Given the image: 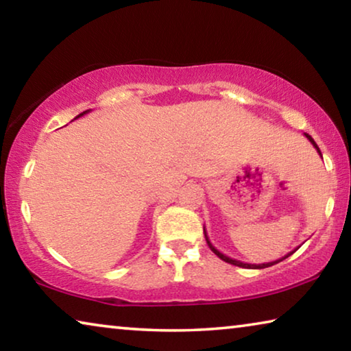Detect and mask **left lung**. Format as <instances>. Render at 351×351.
Masks as SVG:
<instances>
[{
    "label": "left lung",
    "mask_w": 351,
    "mask_h": 351,
    "mask_svg": "<svg viewBox=\"0 0 351 351\" xmlns=\"http://www.w3.org/2000/svg\"><path fill=\"white\" fill-rule=\"evenodd\" d=\"M304 134L306 136V139L311 142V144H313V147H314V148H316V150H317V153L320 154V158H322V153H320V150H319V147H317V144H316V142H314V139H313V138H311V136H310V134H308V133H304ZM204 237H206V241H207V245H209V247L212 249V252H213V254H215V255H218V257H219V258H221V260H224V261H226V263H230V265H234V266H240V268H247V269H263V268H269V266H272V265H277V263H278V261H282V260H285V258H288L291 254H294V252H295V249H294V251H291V252H288L287 255H285V257H282V258H278V260H274V261H269V263H260V265H252V263H245V261H240V260L230 258V257H228V255H224L223 252H219V251H218V249H217L215 246H213V245H212V243H210V240H209V237H207V232H206V228H204Z\"/></svg>",
    "instance_id": "left-lung-1"
}]
</instances>
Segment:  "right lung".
<instances>
[{"label":"right lung","mask_w":351,"mask_h":351,"mask_svg":"<svg viewBox=\"0 0 351 351\" xmlns=\"http://www.w3.org/2000/svg\"><path fill=\"white\" fill-rule=\"evenodd\" d=\"M90 111H91V110H86V111H83V112H80V114H79V116H75L74 119H79V117H82L83 114H86V112H90Z\"/></svg>","instance_id":"right-lung-1"}]
</instances>
